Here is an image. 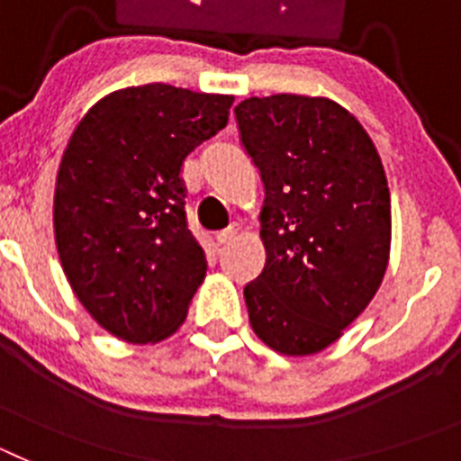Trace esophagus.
<instances>
[{
    "label": "esophagus",
    "mask_w": 461,
    "mask_h": 461,
    "mask_svg": "<svg viewBox=\"0 0 461 461\" xmlns=\"http://www.w3.org/2000/svg\"><path fill=\"white\" fill-rule=\"evenodd\" d=\"M240 235V226L238 223H233V226H228L226 230H221V233H217V242L221 244V247H226V244L233 242L235 238Z\"/></svg>",
    "instance_id": "esophagus-1"
}]
</instances>
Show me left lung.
<instances>
[{
  "label": "left lung",
  "mask_w": 461,
  "mask_h": 461,
  "mask_svg": "<svg viewBox=\"0 0 461 461\" xmlns=\"http://www.w3.org/2000/svg\"><path fill=\"white\" fill-rule=\"evenodd\" d=\"M266 198V267L244 286L256 337L281 356L335 344L381 286L393 217L381 157L337 101L303 94L235 105Z\"/></svg>",
  "instance_id": "1"
}]
</instances>
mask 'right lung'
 Returning <instances> with one entry per match:
<instances>
[{"label": "right lung", "instance_id": "obj_1", "mask_svg": "<svg viewBox=\"0 0 461 461\" xmlns=\"http://www.w3.org/2000/svg\"><path fill=\"white\" fill-rule=\"evenodd\" d=\"M235 96L164 83L105 94L59 161V263L96 323L129 344L177 332L207 272L186 228L185 158L228 124Z\"/></svg>", "mask_w": 461, "mask_h": 461}]
</instances>
